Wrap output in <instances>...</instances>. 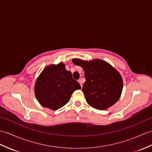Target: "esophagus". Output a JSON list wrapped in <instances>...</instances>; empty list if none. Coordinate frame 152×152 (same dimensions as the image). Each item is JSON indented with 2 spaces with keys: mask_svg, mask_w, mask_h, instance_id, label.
I'll list each match as a JSON object with an SVG mask.
<instances>
[{
  "mask_svg": "<svg viewBox=\"0 0 152 152\" xmlns=\"http://www.w3.org/2000/svg\"><path fill=\"white\" fill-rule=\"evenodd\" d=\"M78 82L80 83V86H81V87H82V86H83V82H82V79H80V80H78Z\"/></svg>",
  "mask_w": 152,
  "mask_h": 152,
  "instance_id": "34e87169",
  "label": "esophagus"
}]
</instances>
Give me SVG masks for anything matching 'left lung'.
I'll return each mask as SVG.
<instances>
[{"instance_id": "obj_1", "label": "left lung", "mask_w": 152, "mask_h": 152, "mask_svg": "<svg viewBox=\"0 0 152 152\" xmlns=\"http://www.w3.org/2000/svg\"><path fill=\"white\" fill-rule=\"evenodd\" d=\"M82 67L86 82L82 91L87 104L99 110H105L113 105L121 96L123 80L117 70L107 62L100 59L84 61L72 60Z\"/></svg>"}]
</instances>
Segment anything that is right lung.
Listing matches in <instances>:
<instances>
[{"instance_id": "obj_1", "label": "right lung", "mask_w": 152, "mask_h": 152, "mask_svg": "<svg viewBox=\"0 0 152 152\" xmlns=\"http://www.w3.org/2000/svg\"><path fill=\"white\" fill-rule=\"evenodd\" d=\"M80 89V83L61 62L46 66L36 80L34 93L42 106L57 110L68 103L74 91Z\"/></svg>"}]
</instances>
